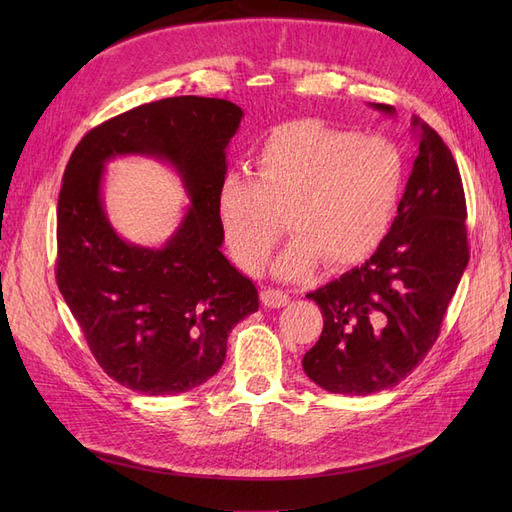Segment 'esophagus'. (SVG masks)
I'll return each instance as SVG.
<instances>
[{
  "label": "esophagus",
  "instance_id": "1",
  "mask_svg": "<svg viewBox=\"0 0 512 512\" xmlns=\"http://www.w3.org/2000/svg\"><path fill=\"white\" fill-rule=\"evenodd\" d=\"M260 299L267 307H284L290 303V297L282 290H275V288H265L260 292Z\"/></svg>",
  "mask_w": 512,
  "mask_h": 512
}]
</instances>
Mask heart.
Instances as JSON below:
<instances>
[{
    "label": "heart",
    "instance_id": "1",
    "mask_svg": "<svg viewBox=\"0 0 512 512\" xmlns=\"http://www.w3.org/2000/svg\"><path fill=\"white\" fill-rule=\"evenodd\" d=\"M404 181V156L389 138L301 119L260 145L256 177L228 173L220 181L215 213L232 258L250 273L265 269L286 218L294 239L273 269L297 280L322 260L346 269L374 254L393 226Z\"/></svg>",
    "mask_w": 512,
    "mask_h": 512
}]
</instances>
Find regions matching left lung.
<instances>
[{"label": "left lung", "instance_id": "8db88e82", "mask_svg": "<svg viewBox=\"0 0 512 512\" xmlns=\"http://www.w3.org/2000/svg\"><path fill=\"white\" fill-rule=\"evenodd\" d=\"M395 115L389 104H371ZM418 136L397 218L378 250L307 299L324 327L303 369L339 395L391 389L425 359L440 335L446 307L468 267L466 196L457 162L438 132L418 117Z\"/></svg>", "mask_w": 512, "mask_h": 512}]
</instances>
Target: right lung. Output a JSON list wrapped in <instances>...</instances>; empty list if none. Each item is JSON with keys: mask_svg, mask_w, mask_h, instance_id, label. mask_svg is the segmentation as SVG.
<instances>
[{"mask_svg": "<svg viewBox=\"0 0 512 512\" xmlns=\"http://www.w3.org/2000/svg\"><path fill=\"white\" fill-rule=\"evenodd\" d=\"M243 111L177 96L136 106L87 132L57 203V286L108 376L147 395L196 389L220 371L228 333L258 309V290L222 254L215 194ZM149 155L173 165L191 196L162 248L121 240L105 218L103 164Z\"/></svg>", "mask_w": 512, "mask_h": 512, "instance_id": "right-lung-1", "label": "right lung"}]
</instances>
